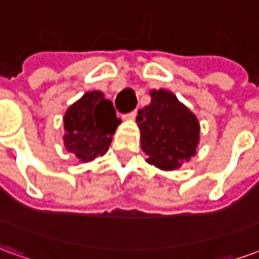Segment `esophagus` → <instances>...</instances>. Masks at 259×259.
Here are the masks:
<instances>
[{
    "mask_svg": "<svg viewBox=\"0 0 259 259\" xmlns=\"http://www.w3.org/2000/svg\"><path fill=\"white\" fill-rule=\"evenodd\" d=\"M136 116H137V111H132L130 113H127V119H136Z\"/></svg>",
    "mask_w": 259,
    "mask_h": 259,
    "instance_id": "1",
    "label": "esophagus"
}]
</instances>
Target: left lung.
Masks as SVG:
<instances>
[{
    "instance_id": "8db88e82",
    "label": "left lung",
    "mask_w": 259,
    "mask_h": 259,
    "mask_svg": "<svg viewBox=\"0 0 259 259\" xmlns=\"http://www.w3.org/2000/svg\"><path fill=\"white\" fill-rule=\"evenodd\" d=\"M151 102L139 111L137 124L147 162L163 170L190 161L200 141V123L194 113L168 90H151Z\"/></svg>"
}]
</instances>
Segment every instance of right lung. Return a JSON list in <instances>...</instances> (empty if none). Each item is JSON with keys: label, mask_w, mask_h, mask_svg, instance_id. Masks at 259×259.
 I'll return each instance as SVG.
<instances>
[{"label": "right lung", "mask_w": 259, "mask_h": 259, "mask_svg": "<svg viewBox=\"0 0 259 259\" xmlns=\"http://www.w3.org/2000/svg\"><path fill=\"white\" fill-rule=\"evenodd\" d=\"M119 123L113 104L104 93L89 91L65 112V147L80 161H93L108 151Z\"/></svg>", "instance_id": "add662e5"}]
</instances>
